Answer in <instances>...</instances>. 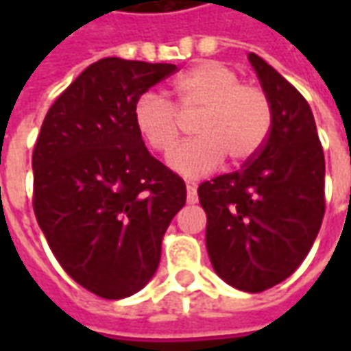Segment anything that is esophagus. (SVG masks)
I'll return each mask as SVG.
<instances>
[{
  "label": "esophagus",
  "instance_id": "obj_1",
  "mask_svg": "<svg viewBox=\"0 0 351 351\" xmlns=\"http://www.w3.org/2000/svg\"><path fill=\"white\" fill-rule=\"evenodd\" d=\"M186 190H188V203L190 205L197 203V186H195V182L186 184Z\"/></svg>",
  "mask_w": 351,
  "mask_h": 351
}]
</instances>
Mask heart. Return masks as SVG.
I'll list each match as a JSON object with an SVG mask.
<instances>
[{
	"instance_id": "b5f03b06",
	"label": "heart",
	"mask_w": 351,
	"mask_h": 351,
	"mask_svg": "<svg viewBox=\"0 0 351 351\" xmlns=\"http://www.w3.org/2000/svg\"><path fill=\"white\" fill-rule=\"evenodd\" d=\"M169 93L175 107L156 92L138 95L133 120L138 135L154 152L167 156L182 135V118L193 120L197 137L169 158L178 175H208L228 156L233 163L254 158L269 137L272 108L263 88L241 82L229 65L206 60L178 75Z\"/></svg>"
}]
</instances>
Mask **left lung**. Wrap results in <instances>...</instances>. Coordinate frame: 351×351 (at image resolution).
Listing matches in <instances>:
<instances>
[{
  "mask_svg": "<svg viewBox=\"0 0 351 351\" xmlns=\"http://www.w3.org/2000/svg\"><path fill=\"white\" fill-rule=\"evenodd\" d=\"M250 64L269 95L272 123L254 158L197 188L206 250L229 286L259 293L302 263L325 214V158L310 105L263 58Z\"/></svg>",
  "mask_w": 351,
  "mask_h": 351,
  "instance_id": "obj_1",
  "label": "left lung"
}]
</instances>
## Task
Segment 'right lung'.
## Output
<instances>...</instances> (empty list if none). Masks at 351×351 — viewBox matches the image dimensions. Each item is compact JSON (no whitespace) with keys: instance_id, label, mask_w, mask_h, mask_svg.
Masks as SVG:
<instances>
[{"instance_id":"add662e5","label":"right lung","mask_w":351,"mask_h":351,"mask_svg":"<svg viewBox=\"0 0 351 351\" xmlns=\"http://www.w3.org/2000/svg\"><path fill=\"white\" fill-rule=\"evenodd\" d=\"M175 71L103 58L58 95L35 143L37 223L64 271L103 299L148 284L186 205L184 180L150 156L133 120L138 95Z\"/></svg>"}]
</instances>
